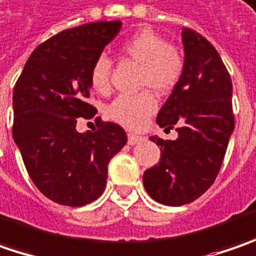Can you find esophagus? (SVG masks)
I'll return each mask as SVG.
<instances>
[{"label": "esophagus", "mask_w": 256, "mask_h": 256, "mask_svg": "<svg viewBox=\"0 0 256 256\" xmlns=\"http://www.w3.org/2000/svg\"><path fill=\"white\" fill-rule=\"evenodd\" d=\"M144 140V138L143 136H138V134H133V133H128V144H139V143H142Z\"/></svg>", "instance_id": "obj_1"}]
</instances>
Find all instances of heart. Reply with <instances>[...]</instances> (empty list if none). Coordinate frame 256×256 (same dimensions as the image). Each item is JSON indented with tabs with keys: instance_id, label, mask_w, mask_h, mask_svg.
Listing matches in <instances>:
<instances>
[{
	"instance_id": "heart-1",
	"label": "heart",
	"mask_w": 256,
	"mask_h": 256,
	"mask_svg": "<svg viewBox=\"0 0 256 256\" xmlns=\"http://www.w3.org/2000/svg\"><path fill=\"white\" fill-rule=\"evenodd\" d=\"M123 54L140 64L139 86L150 87L156 93H169L179 83L184 68L182 51L168 42L159 32L142 28L128 37L122 46ZM112 60L100 54L90 68V83L96 92L106 93L110 88ZM158 107V98L152 90L138 94H120L108 107L107 116L118 124L138 128L146 123Z\"/></svg>"
}]
</instances>
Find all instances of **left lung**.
Here are the masks:
<instances>
[{
    "mask_svg": "<svg viewBox=\"0 0 256 256\" xmlns=\"http://www.w3.org/2000/svg\"><path fill=\"white\" fill-rule=\"evenodd\" d=\"M184 68L158 113L164 130L178 139L150 138L160 160L143 174L146 192L168 206L190 204L215 182L234 128L232 80L216 48L192 28H182Z\"/></svg>",
    "mask_w": 256,
    "mask_h": 256,
    "instance_id": "8db88e82",
    "label": "left lung"
}]
</instances>
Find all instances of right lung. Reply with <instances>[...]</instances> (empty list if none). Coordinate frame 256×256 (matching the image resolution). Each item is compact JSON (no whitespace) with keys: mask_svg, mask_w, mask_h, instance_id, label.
I'll use <instances>...</instances> for the list:
<instances>
[{"mask_svg":"<svg viewBox=\"0 0 256 256\" xmlns=\"http://www.w3.org/2000/svg\"><path fill=\"white\" fill-rule=\"evenodd\" d=\"M122 21L68 28L41 42L18 77L12 138L28 174L44 196L66 206H84L103 194L107 164L128 142L116 123L96 117L93 132L78 133V117L97 113L90 68L116 37Z\"/></svg>","mask_w":256,"mask_h":256,"instance_id":"right-lung-1","label":"right lung"}]
</instances>
